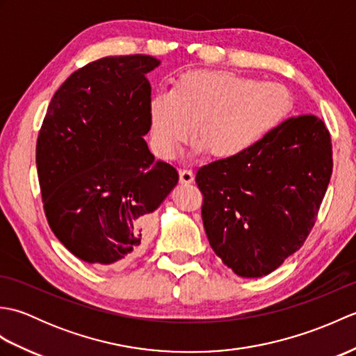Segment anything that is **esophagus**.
<instances>
[{
	"label": "esophagus",
	"mask_w": 356,
	"mask_h": 356,
	"mask_svg": "<svg viewBox=\"0 0 356 356\" xmlns=\"http://www.w3.org/2000/svg\"><path fill=\"white\" fill-rule=\"evenodd\" d=\"M180 176V184H193L194 182V174L191 170H180L179 171Z\"/></svg>",
	"instance_id": "esophagus-1"
}]
</instances>
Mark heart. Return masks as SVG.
<instances>
[{
  "instance_id": "b5f03b06",
  "label": "heart",
  "mask_w": 356,
  "mask_h": 356,
  "mask_svg": "<svg viewBox=\"0 0 356 356\" xmlns=\"http://www.w3.org/2000/svg\"><path fill=\"white\" fill-rule=\"evenodd\" d=\"M292 107L289 90L228 70H191L171 90L149 99L148 118L156 153L172 159L197 124L195 151L218 159L251 153L274 134Z\"/></svg>"
}]
</instances>
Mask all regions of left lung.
Wrapping results in <instances>:
<instances>
[{"label": "left lung", "mask_w": 356, "mask_h": 356, "mask_svg": "<svg viewBox=\"0 0 356 356\" xmlns=\"http://www.w3.org/2000/svg\"><path fill=\"white\" fill-rule=\"evenodd\" d=\"M330 134L314 115L289 118L237 159L195 174L213 251L237 275L270 274L303 246L332 176Z\"/></svg>", "instance_id": "obj_1"}]
</instances>
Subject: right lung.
I'll list each match as a JSON object with an SVG mask.
<instances>
[{
	"label": "right lung",
	"mask_w": 356,
	"mask_h": 356,
	"mask_svg": "<svg viewBox=\"0 0 356 356\" xmlns=\"http://www.w3.org/2000/svg\"><path fill=\"white\" fill-rule=\"evenodd\" d=\"M161 64L148 55L107 56L67 78L51 97L36 142L45 217L58 240L86 263L120 268L153 234V213L179 174L154 161L151 86Z\"/></svg>",
	"instance_id": "obj_1"
}]
</instances>
